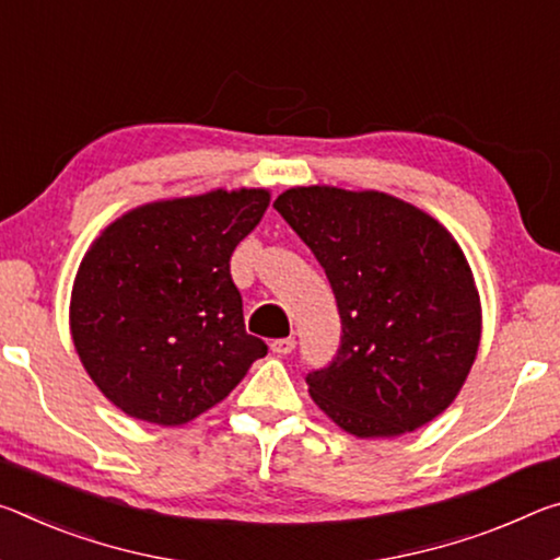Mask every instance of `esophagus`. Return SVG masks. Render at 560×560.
I'll return each instance as SVG.
<instances>
[{
    "mask_svg": "<svg viewBox=\"0 0 560 560\" xmlns=\"http://www.w3.org/2000/svg\"><path fill=\"white\" fill-rule=\"evenodd\" d=\"M294 349H296V341L291 339V336H289V339H273L271 341V351L277 353V357H289V353Z\"/></svg>",
    "mask_w": 560,
    "mask_h": 560,
    "instance_id": "1",
    "label": "esophagus"
}]
</instances>
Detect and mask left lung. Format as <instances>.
<instances>
[{
    "instance_id": "1",
    "label": "left lung",
    "mask_w": 560,
    "mask_h": 560,
    "mask_svg": "<svg viewBox=\"0 0 560 560\" xmlns=\"http://www.w3.org/2000/svg\"><path fill=\"white\" fill-rule=\"evenodd\" d=\"M273 209L322 264L341 316L339 351L306 376L316 406L361 439L401 436L446 411L481 341L454 236L381 191L299 186Z\"/></svg>"
}]
</instances>
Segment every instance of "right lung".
<instances>
[{
    "label": "right lung",
    "mask_w": 560,
    "mask_h": 560,
    "mask_svg": "<svg viewBox=\"0 0 560 560\" xmlns=\"http://www.w3.org/2000/svg\"><path fill=\"white\" fill-rule=\"evenodd\" d=\"M269 191L154 201L104 229L77 271L72 339L100 392L135 419L179 425L266 357L246 334L229 261Z\"/></svg>",
    "instance_id": "obj_1"
}]
</instances>
